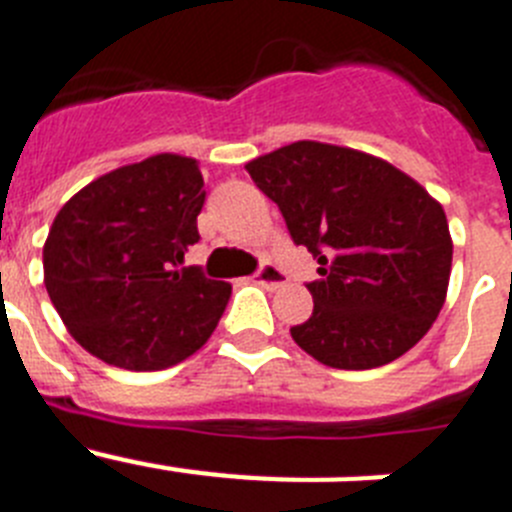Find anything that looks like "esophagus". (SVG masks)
Instances as JSON below:
<instances>
[{
  "mask_svg": "<svg viewBox=\"0 0 512 512\" xmlns=\"http://www.w3.org/2000/svg\"><path fill=\"white\" fill-rule=\"evenodd\" d=\"M253 282L261 284V287H266V289H279L287 284V277H284V271L279 269V266L264 264L259 271H256V274H253Z\"/></svg>",
  "mask_w": 512,
  "mask_h": 512,
  "instance_id": "34e87169",
  "label": "esophagus"
}]
</instances>
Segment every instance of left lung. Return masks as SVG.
<instances>
[{"instance_id":"8db88e82","label":"left lung","mask_w":512,"mask_h":512,"mask_svg":"<svg viewBox=\"0 0 512 512\" xmlns=\"http://www.w3.org/2000/svg\"><path fill=\"white\" fill-rule=\"evenodd\" d=\"M289 235L318 259L312 315L289 328L333 369L400 359L438 318L451 277L449 223L413 176L384 158L297 140L246 164Z\"/></svg>"}]
</instances>
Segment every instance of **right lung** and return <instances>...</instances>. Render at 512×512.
Wrapping results in <instances>:
<instances>
[{
    "label": "right lung",
    "mask_w": 512,
    "mask_h": 512,
    "mask_svg": "<svg viewBox=\"0 0 512 512\" xmlns=\"http://www.w3.org/2000/svg\"><path fill=\"white\" fill-rule=\"evenodd\" d=\"M197 158L156 153L99 176L58 210L43 282L74 341L104 364L158 372L200 351L228 282L184 266L205 205Z\"/></svg>",
    "instance_id": "add662e5"
}]
</instances>
